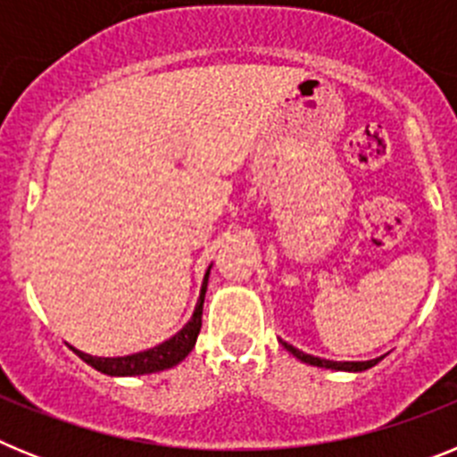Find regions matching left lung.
I'll use <instances>...</instances> for the list:
<instances>
[{"mask_svg": "<svg viewBox=\"0 0 457 457\" xmlns=\"http://www.w3.org/2000/svg\"><path fill=\"white\" fill-rule=\"evenodd\" d=\"M281 343H284V341H281ZM284 348L288 350L290 354H295V357L300 359V361H304V364L320 366V369H332V370H353V373H359V370L370 369V366H375L379 359H382V357L370 359V361H329V359H320V357H313V354L302 353V350L293 348V345H288V343H284Z\"/></svg>", "mask_w": 457, "mask_h": 457, "instance_id": "left-lung-1", "label": "left lung"}]
</instances>
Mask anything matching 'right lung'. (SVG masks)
Masks as SVG:
<instances>
[{"instance_id":"1","label":"right lung","mask_w":457,"mask_h":457,"mask_svg":"<svg viewBox=\"0 0 457 457\" xmlns=\"http://www.w3.org/2000/svg\"><path fill=\"white\" fill-rule=\"evenodd\" d=\"M208 274L205 272L204 286H201L199 302H196V309H194V316L187 325L180 329L176 337H171L169 341L160 343L155 348L144 350V353L128 354V357H91L87 353H79L75 350L79 359H84L88 366H93L96 370L104 375H146V373H157V370H167L171 366L180 364L189 353H192L196 337L201 332V316H204V297L205 288H208Z\"/></svg>"}]
</instances>
